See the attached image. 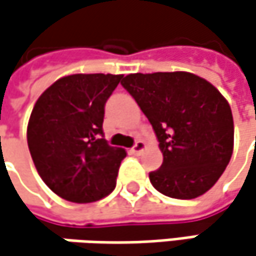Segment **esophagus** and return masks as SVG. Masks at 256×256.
Here are the masks:
<instances>
[{
  "instance_id": "1",
  "label": "esophagus",
  "mask_w": 256,
  "mask_h": 256,
  "mask_svg": "<svg viewBox=\"0 0 256 256\" xmlns=\"http://www.w3.org/2000/svg\"><path fill=\"white\" fill-rule=\"evenodd\" d=\"M144 149H146V143L143 142V140H138V142L134 143V146L132 148V154L139 155V154H142Z\"/></svg>"
}]
</instances>
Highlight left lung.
<instances>
[{
    "instance_id": "1",
    "label": "left lung",
    "mask_w": 256,
    "mask_h": 256,
    "mask_svg": "<svg viewBox=\"0 0 256 256\" xmlns=\"http://www.w3.org/2000/svg\"><path fill=\"white\" fill-rule=\"evenodd\" d=\"M155 130L164 155L149 174L171 198L191 200L213 187L233 152V117L216 86L190 72L130 74L122 81Z\"/></svg>"
}]
</instances>
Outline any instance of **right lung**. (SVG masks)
<instances>
[{
	"label": "right lung",
	"instance_id": "right-lung-1",
	"mask_svg": "<svg viewBox=\"0 0 256 256\" xmlns=\"http://www.w3.org/2000/svg\"><path fill=\"white\" fill-rule=\"evenodd\" d=\"M123 75L75 74L36 101L27 126L32 159L44 184L72 203H92L116 187L122 148L104 139V106Z\"/></svg>",
	"mask_w": 256,
	"mask_h": 256
}]
</instances>
